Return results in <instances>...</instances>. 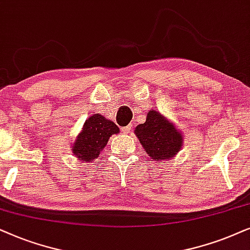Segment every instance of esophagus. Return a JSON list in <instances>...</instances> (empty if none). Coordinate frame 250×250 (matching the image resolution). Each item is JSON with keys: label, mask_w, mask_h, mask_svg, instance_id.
I'll return each instance as SVG.
<instances>
[{"label": "esophagus", "mask_w": 250, "mask_h": 250, "mask_svg": "<svg viewBox=\"0 0 250 250\" xmlns=\"http://www.w3.org/2000/svg\"><path fill=\"white\" fill-rule=\"evenodd\" d=\"M130 129H131V125H127V127L122 128V132L123 134H128V132L130 131Z\"/></svg>", "instance_id": "esophagus-1"}]
</instances>
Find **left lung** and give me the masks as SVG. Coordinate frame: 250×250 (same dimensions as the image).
Segmentation results:
<instances>
[{
  "label": "left lung",
  "mask_w": 250,
  "mask_h": 250,
  "mask_svg": "<svg viewBox=\"0 0 250 250\" xmlns=\"http://www.w3.org/2000/svg\"><path fill=\"white\" fill-rule=\"evenodd\" d=\"M134 132L146 154L160 164L175 158L184 142V136L175 123L156 109L147 112L146 121L138 125Z\"/></svg>",
  "instance_id": "left-lung-1"
}]
</instances>
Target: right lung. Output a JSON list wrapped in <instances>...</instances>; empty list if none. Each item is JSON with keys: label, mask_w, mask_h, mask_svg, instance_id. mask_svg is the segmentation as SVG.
<instances>
[{"label": "right lung", "mask_w": 250, "mask_h": 250, "mask_svg": "<svg viewBox=\"0 0 250 250\" xmlns=\"http://www.w3.org/2000/svg\"><path fill=\"white\" fill-rule=\"evenodd\" d=\"M119 132V127L112 120L96 113L85 120L82 130L71 146V151L81 162H91L105 148L109 137Z\"/></svg>", "instance_id": "obj_1"}]
</instances>
